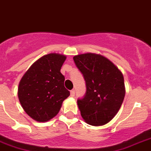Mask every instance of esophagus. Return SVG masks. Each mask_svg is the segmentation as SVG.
<instances>
[{"label":"esophagus","mask_w":151,"mask_h":151,"mask_svg":"<svg viewBox=\"0 0 151 151\" xmlns=\"http://www.w3.org/2000/svg\"><path fill=\"white\" fill-rule=\"evenodd\" d=\"M75 94H76V91L74 90V89H73V90L71 91L70 92V95L72 97H74L75 96Z\"/></svg>","instance_id":"esophagus-1"}]
</instances>
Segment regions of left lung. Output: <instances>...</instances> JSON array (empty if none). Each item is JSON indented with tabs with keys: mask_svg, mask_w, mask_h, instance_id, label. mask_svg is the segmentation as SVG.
Segmentation results:
<instances>
[{
	"mask_svg": "<svg viewBox=\"0 0 151 151\" xmlns=\"http://www.w3.org/2000/svg\"><path fill=\"white\" fill-rule=\"evenodd\" d=\"M73 60L83 74L86 86L84 97L77 100L82 117L90 125L106 124L116 115L124 99L123 74L101 55H78Z\"/></svg>",
	"mask_w": 151,
	"mask_h": 151,
	"instance_id": "1",
	"label": "left lung"
}]
</instances>
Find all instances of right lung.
Masks as SVG:
<instances>
[{"label": "right lung", "instance_id": "add662e5", "mask_svg": "<svg viewBox=\"0 0 151 151\" xmlns=\"http://www.w3.org/2000/svg\"><path fill=\"white\" fill-rule=\"evenodd\" d=\"M66 57L51 53L34 62L18 86L20 103L29 116L38 122L55 117L70 93L64 86L60 70Z\"/></svg>", "mask_w": 151, "mask_h": 151}]
</instances>
